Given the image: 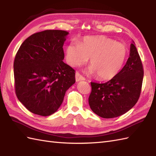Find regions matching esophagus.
Instances as JSON below:
<instances>
[{"instance_id": "obj_1", "label": "esophagus", "mask_w": 156, "mask_h": 156, "mask_svg": "<svg viewBox=\"0 0 156 156\" xmlns=\"http://www.w3.org/2000/svg\"><path fill=\"white\" fill-rule=\"evenodd\" d=\"M76 82H79V81H81V80H85V78L83 77L80 73L76 72Z\"/></svg>"}]
</instances>
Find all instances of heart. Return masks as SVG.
Listing matches in <instances>:
<instances>
[{
  "mask_svg": "<svg viewBox=\"0 0 156 156\" xmlns=\"http://www.w3.org/2000/svg\"><path fill=\"white\" fill-rule=\"evenodd\" d=\"M66 61L72 67L84 64L90 58L88 71L100 80H110L123 67L127 48L104 35L87 36L80 42L71 41L66 49Z\"/></svg>",
  "mask_w": 156,
  "mask_h": 156,
  "instance_id": "b5f03b06",
  "label": "heart"
}]
</instances>
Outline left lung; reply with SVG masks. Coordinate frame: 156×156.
Here are the masks:
<instances>
[{"label": "left lung", "mask_w": 156, "mask_h": 156, "mask_svg": "<svg viewBox=\"0 0 156 156\" xmlns=\"http://www.w3.org/2000/svg\"><path fill=\"white\" fill-rule=\"evenodd\" d=\"M143 78V65L133 41L127 63L117 76L103 84L91 82L88 103L92 111L105 119L125 114L137 103Z\"/></svg>", "instance_id": "left-lung-1"}]
</instances>
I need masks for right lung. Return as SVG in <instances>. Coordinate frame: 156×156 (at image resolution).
<instances>
[{"label":"right lung","mask_w":156,"mask_h":156,"mask_svg":"<svg viewBox=\"0 0 156 156\" xmlns=\"http://www.w3.org/2000/svg\"><path fill=\"white\" fill-rule=\"evenodd\" d=\"M69 33L45 30L29 36L15 55L14 78L19 101L33 113L49 116L60 107L74 84L75 70L63 62Z\"/></svg>","instance_id":"obj_1"}]
</instances>
